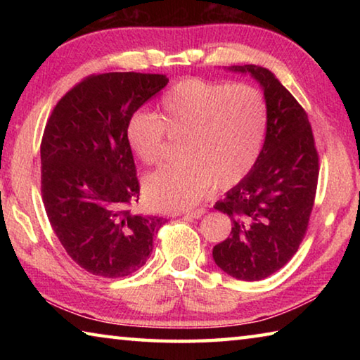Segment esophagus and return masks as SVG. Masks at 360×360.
<instances>
[{"label":"esophagus","instance_id":"34e87169","mask_svg":"<svg viewBox=\"0 0 360 360\" xmlns=\"http://www.w3.org/2000/svg\"><path fill=\"white\" fill-rule=\"evenodd\" d=\"M205 208H198V210H192V211H184L182 212V214L184 216H187V217H193V219H198V217H202L203 214H205Z\"/></svg>","mask_w":360,"mask_h":360}]
</instances>
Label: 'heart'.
<instances>
[{"label":"heart","mask_w":360,"mask_h":360,"mask_svg":"<svg viewBox=\"0 0 360 360\" xmlns=\"http://www.w3.org/2000/svg\"><path fill=\"white\" fill-rule=\"evenodd\" d=\"M268 127L264 94L248 84L186 77L174 82L158 101L157 117L131 114L125 124L130 150L144 165L165 155V135L179 138L182 157L146 176L144 195L157 210L197 205L212 184L230 188L257 163Z\"/></svg>","instance_id":"1"}]
</instances>
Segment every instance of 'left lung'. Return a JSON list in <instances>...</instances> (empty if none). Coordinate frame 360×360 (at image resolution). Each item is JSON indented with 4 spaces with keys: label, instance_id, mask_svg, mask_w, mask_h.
<instances>
[{
    "label": "left lung",
    "instance_id": "8db88e82",
    "mask_svg": "<svg viewBox=\"0 0 360 360\" xmlns=\"http://www.w3.org/2000/svg\"><path fill=\"white\" fill-rule=\"evenodd\" d=\"M230 70L249 72L262 85L268 127L252 172L214 206L231 219V231L212 249V257L227 275L260 281L288 264L304 238L319 154L308 114L271 71L255 65Z\"/></svg>",
    "mask_w": 360,
    "mask_h": 360
}]
</instances>
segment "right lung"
I'll list each match as a JSON object with an SVG mask.
<instances>
[{"label": "right lung", "instance_id": "add662e5", "mask_svg": "<svg viewBox=\"0 0 360 360\" xmlns=\"http://www.w3.org/2000/svg\"><path fill=\"white\" fill-rule=\"evenodd\" d=\"M168 84L163 75L103 72L57 103L41 141V193L57 238L85 271L124 278L139 270L165 219L133 211L139 181L125 124Z\"/></svg>", "mask_w": 360, "mask_h": 360}]
</instances>
